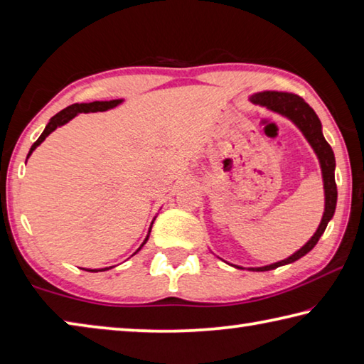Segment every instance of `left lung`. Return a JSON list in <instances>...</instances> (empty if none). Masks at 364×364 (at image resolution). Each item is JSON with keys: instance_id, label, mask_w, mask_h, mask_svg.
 <instances>
[{"instance_id": "8db88e82", "label": "left lung", "mask_w": 364, "mask_h": 364, "mask_svg": "<svg viewBox=\"0 0 364 364\" xmlns=\"http://www.w3.org/2000/svg\"><path fill=\"white\" fill-rule=\"evenodd\" d=\"M251 100L254 104H260L267 108H270L272 112H277L283 117L289 118L292 123H294L299 129L302 131L305 139L309 140L311 149L315 150L318 159H320L321 172H323V183H324V214L321 219V224L318 227L314 237L309 240V243H305L301 250L292 254L288 259L279 260V262L265 265V267H257V269H250V270H257V272H267L273 270L277 267H282L286 264L296 262L297 259L304 257L305 254L314 250L318 240L321 238L328 227V222L333 219L334 211H336V203H337V186L334 178V168H336V158L334 151L331 149V145L326 142L323 132H321V121L316 117L307 102L302 97H299L296 94L291 92H278V91H265L252 95ZM241 269V267H238Z\"/></svg>"}]
</instances>
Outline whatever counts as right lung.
Here are the masks:
<instances>
[{
    "label": "right lung",
    "instance_id": "add662e5",
    "mask_svg": "<svg viewBox=\"0 0 364 364\" xmlns=\"http://www.w3.org/2000/svg\"><path fill=\"white\" fill-rule=\"evenodd\" d=\"M121 99H114V100H95V102H89V104H73V105H70V107H67V108H63V110H60L59 113L57 114H54L53 118H50V121L48 123V126L44 127V131H43V134L40 137H38V140L36 142L31 145V149H30V151H28V156L31 155V153H33V150L36 149L38 145H40L44 139H46L50 132H53L54 129H57V126H62V124H65V123H68L70 119L72 118H75L76 114L78 113H94V112H105V110H108V108H113V107H117L118 104H121ZM27 156V158H28ZM150 230H151V227H150ZM150 233V232H149ZM146 240H149V235H146V238L144 240V243L140 245V247L137 251H140L142 250V246L146 243ZM136 251V252H137ZM134 252V254H136ZM108 269H112V267H108ZM108 269H100V270H108ZM82 270H86V269H82ZM100 270H87V272H100Z\"/></svg>",
    "mask_w": 364,
    "mask_h": 364
}]
</instances>
